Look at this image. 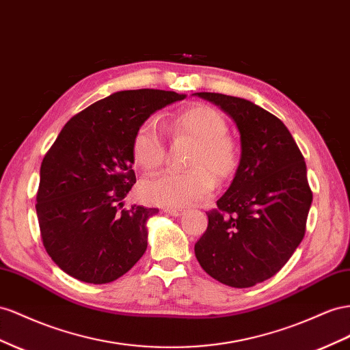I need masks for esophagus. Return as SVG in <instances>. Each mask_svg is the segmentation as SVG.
<instances>
[{"mask_svg":"<svg viewBox=\"0 0 350 350\" xmlns=\"http://www.w3.org/2000/svg\"><path fill=\"white\" fill-rule=\"evenodd\" d=\"M165 212L171 216H181L184 213L183 209H174V207H166Z\"/></svg>","mask_w":350,"mask_h":350,"instance_id":"esophagus-1","label":"esophagus"}]
</instances>
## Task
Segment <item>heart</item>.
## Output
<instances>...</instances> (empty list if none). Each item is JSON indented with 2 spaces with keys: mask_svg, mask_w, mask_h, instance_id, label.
<instances>
[{
  "mask_svg": "<svg viewBox=\"0 0 350 350\" xmlns=\"http://www.w3.org/2000/svg\"><path fill=\"white\" fill-rule=\"evenodd\" d=\"M172 137H188L196 146L188 159L191 169L165 171L150 176L141 185L148 202L167 207H185L202 202L215 188V178L225 181L239 166V147L226 134L228 125L221 113L204 105L176 111L167 124ZM132 157L144 171H154L163 163L165 139L157 120L141 124L132 138Z\"/></svg>",
  "mask_w": 350,
  "mask_h": 350,
  "instance_id": "1",
  "label": "heart"
}]
</instances>
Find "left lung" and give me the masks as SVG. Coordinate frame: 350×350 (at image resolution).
Instances as JSON below:
<instances>
[{"mask_svg": "<svg viewBox=\"0 0 350 350\" xmlns=\"http://www.w3.org/2000/svg\"><path fill=\"white\" fill-rule=\"evenodd\" d=\"M196 94L228 113L241 135L237 172L207 212L196 258L222 284L253 287L275 275L304 240L312 203L305 159L287 126L265 109L225 94Z\"/></svg>", "mask_w": 350, "mask_h": 350, "instance_id": "obj_1", "label": "left lung"}]
</instances>
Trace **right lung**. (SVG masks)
Listing matches in <instances>:
<instances>
[{
	"label": "right lung",
	"mask_w": 350,
	"mask_h": 350,
	"mask_svg": "<svg viewBox=\"0 0 350 350\" xmlns=\"http://www.w3.org/2000/svg\"><path fill=\"white\" fill-rule=\"evenodd\" d=\"M185 96L163 90L119 91L75 115L45 153L36 193L41 240L70 277L106 284L147 249L154 207H125L135 184L132 138L154 113Z\"/></svg>",
	"instance_id": "1"
}]
</instances>
